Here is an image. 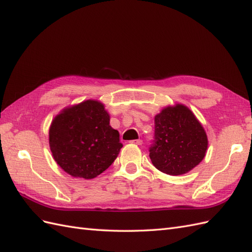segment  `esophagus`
<instances>
[{"instance_id": "34e87169", "label": "esophagus", "mask_w": 252, "mask_h": 252, "mask_svg": "<svg viewBox=\"0 0 252 252\" xmlns=\"http://www.w3.org/2000/svg\"><path fill=\"white\" fill-rule=\"evenodd\" d=\"M131 144H135V145H138L140 146L143 144V140L142 139H136V140H131Z\"/></svg>"}]
</instances>
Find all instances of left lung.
Segmentation results:
<instances>
[{"label": "left lung", "instance_id": "obj_1", "mask_svg": "<svg viewBox=\"0 0 252 252\" xmlns=\"http://www.w3.org/2000/svg\"><path fill=\"white\" fill-rule=\"evenodd\" d=\"M155 137L149 157L162 173L187 174L206 156L207 134L192 110L181 103L168 105L155 116Z\"/></svg>", "mask_w": 252, "mask_h": 252}]
</instances>
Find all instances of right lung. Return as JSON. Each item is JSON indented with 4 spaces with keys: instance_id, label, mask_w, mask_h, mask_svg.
<instances>
[{
    "instance_id": "right-lung-1",
    "label": "right lung",
    "mask_w": 252,
    "mask_h": 252,
    "mask_svg": "<svg viewBox=\"0 0 252 252\" xmlns=\"http://www.w3.org/2000/svg\"><path fill=\"white\" fill-rule=\"evenodd\" d=\"M97 99H87L63 108L51 121L49 147L57 164L75 178L92 179L118 157L119 132Z\"/></svg>"
}]
</instances>
